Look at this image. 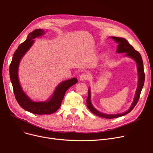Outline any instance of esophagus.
I'll return each instance as SVG.
<instances>
[{
  "mask_svg": "<svg viewBox=\"0 0 153 153\" xmlns=\"http://www.w3.org/2000/svg\"><path fill=\"white\" fill-rule=\"evenodd\" d=\"M88 78H89V75L88 73H82L80 76V77H79L80 80H86L88 79Z\"/></svg>",
  "mask_w": 153,
  "mask_h": 153,
  "instance_id": "34e87169",
  "label": "esophagus"
}]
</instances>
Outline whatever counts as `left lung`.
Masks as SVG:
<instances>
[{
  "label": "left lung",
  "instance_id": "left-lung-1",
  "mask_svg": "<svg viewBox=\"0 0 153 153\" xmlns=\"http://www.w3.org/2000/svg\"><path fill=\"white\" fill-rule=\"evenodd\" d=\"M111 38L113 39L114 41L117 43H118L117 48V53H126V56H129L130 58L134 59L137 65V69H138V87L137 88L136 94L135 95L134 100L132 103L130 108L127 110L126 112L123 113L117 114H106L104 113H101V112L97 110L91 103L90 101V90L88 89V98L87 99V106L89 110L93 114H95L97 116L106 118V119H113V118H117L121 116H123L128 113L134 108V107L136 106L137 103H138V101L140 98V94L142 88L144 85L145 82V75L144 73V69H143V59L141 56V55L140 53L137 51L133 47H132L128 42L127 40L122 37H111Z\"/></svg>",
  "mask_w": 153,
  "mask_h": 153
}]
</instances>
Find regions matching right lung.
Here are the masks:
<instances>
[{"mask_svg": "<svg viewBox=\"0 0 153 153\" xmlns=\"http://www.w3.org/2000/svg\"><path fill=\"white\" fill-rule=\"evenodd\" d=\"M44 34H45L44 30L41 29H36L30 33L27 39L20 44L15 51L10 65V77L17 102L26 111L39 115L50 114L56 112L61 106L66 90L77 82L76 78H72L61 82L56 88L52 97L49 100L44 102H34L23 91L18 76L20 60L33 44L34 39L41 36Z\"/></svg>", "mask_w": 153, "mask_h": 153, "instance_id": "1", "label": "right lung"}]
</instances>
